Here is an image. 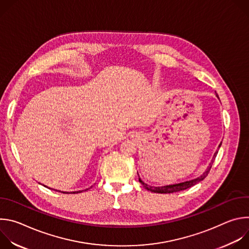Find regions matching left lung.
I'll return each mask as SVG.
<instances>
[{
	"label": "left lung",
	"mask_w": 249,
	"mask_h": 249,
	"mask_svg": "<svg viewBox=\"0 0 249 249\" xmlns=\"http://www.w3.org/2000/svg\"><path fill=\"white\" fill-rule=\"evenodd\" d=\"M218 96V95H217ZM219 97V96H218ZM221 147V144L219 145V148ZM219 148H218V151H219ZM218 151H216L214 157H213V160L211 161V163L209 164L207 170L200 176L198 177V178L196 179H192V180H189V181H185V182H182V183H178V184H173V185H166V186H162V187H153V186H149L147 185L146 183H144L143 181H142L141 179H139V181L142 183V185H143L145 187V189L149 190V191H152L154 193H160V194H166V193H174V192H178V191H181V190H185L187 188H190L191 186H194L195 184H197L198 182L202 181L204 178H206V176L208 175V173L210 172V169L212 167V164L213 162H214L217 155H218Z\"/></svg>",
	"instance_id": "8db88e82"
}]
</instances>
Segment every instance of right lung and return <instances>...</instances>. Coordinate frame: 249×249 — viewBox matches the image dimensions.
<instances>
[{
	"label": "right lung",
	"mask_w": 249,
	"mask_h": 249,
	"mask_svg": "<svg viewBox=\"0 0 249 249\" xmlns=\"http://www.w3.org/2000/svg\"><path fill=\"white\" fill-rule=\"evenodd\" d=\"M88 190V189H87ZM80 192H82V191H77V192H73V193H80ZM63 193H68V192H63Z\"/></svg>",
	"instance_id": "right-lung-1"
}]
</instances>
